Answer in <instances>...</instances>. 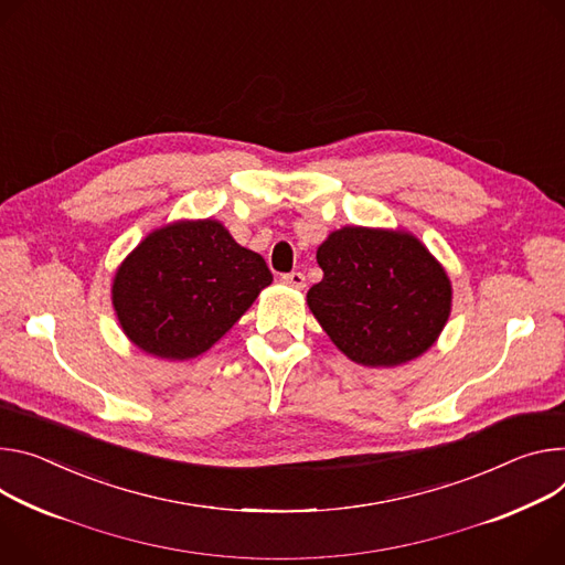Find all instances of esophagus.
I'll return each instance as SVG.
<instances>
[{"label":"esophagus","mask_w":565,"mask_h":565,"mask_svg":"<svg viewBox=\"0 0 565 565\" xmlns=\"http://www.w3.org/2000/svg\"><path fill=\"white\" fill-rule=\"evenodd\" d=\"M281 281H284L286 286H292V288H303V286H306V277H303L301 273H297V270L281 275Z\"/></svg>","instance_id":"obj_1"}]
</instances>
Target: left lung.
<instances>
[{
    "label": "left lung",
    "mask_w": 565,
    "mask_h": 565,
    "mask_svg": "<svg viewBox=\"0 0 565 565\" xmlns=\"http://www.w3.org/2000/svg\"><path fill=\"white\" fill-rule=\"evenodd\" d=\"M318 264L324 277L306 299L353 363L413 361L450 316V281L413 234L342 227L318 247Z\"/></svg>",
    "instance_id": "obj_1"
}]
</instances>
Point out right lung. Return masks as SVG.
<instances>
[{
	"mask_svg": "<svg viewBox=\"0 0 565 565\" xmlns=\"http://www.w3.org/2000/svg\"><path fill=\"white\" fill-rule=\"evenodd\" d=\"M273 273L216 221H180L148 234L121 264L113 303L146 353L186 361L218 342Z\"/></svg>",
	"mask_w": 565,
	"mask_h": 565,
	"instance_id": "add662e5",
	"label": "right lung"
}]
</instances>
